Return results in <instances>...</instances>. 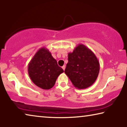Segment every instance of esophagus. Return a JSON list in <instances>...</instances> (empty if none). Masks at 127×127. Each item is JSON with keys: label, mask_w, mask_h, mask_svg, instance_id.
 <instances>
[{"label": "esophagus", "mask_w": 127, "mask_h": 127, "mask_svg": "<svg viewBox=\"0 0 127 127\" xmlns=\"http://www.w3.org/2000/svg\"><path fill=\"white\" fill-rule=\"evenodd\" d=\"M62 68H63V69L64 70H65V65H64L63 66H62Z\"/></svg>", "instance_id": "34e87169"}]
</instances>
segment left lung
Segmentation results:
<instances>
[{"mask_svg":"<svg viewBox=\"0 0 127 127\" xmlns=\"http://www.w3.org/2000/svg\"><path fill=\"white\" fill-rule=\"evenodd\" d=\"M68 56L64 72L73 85L78 89H85L93 85L100 71V63L95 54L79 44Z\"/></svg>","mask_w":127,"mask_h":127,"instance_id":"1","label":"left lung"}]
</instances>
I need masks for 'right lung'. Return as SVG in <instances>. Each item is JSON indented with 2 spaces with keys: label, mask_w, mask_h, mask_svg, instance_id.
Masks as SVG:
<instances>
[{
  "label": "right lung",
  "mask_w": 127,
  "mask_h": 127,
  "mask_svg": "<svg viewBox=\"0 0 127 127\" xmlns=\"http://www.w3.org/2000/svg\"><path fill=\"white\" fill-rule=\"evenodd\" d=\"M63 72V69L45 47L38 49L28 65V73L31 81L44 90L51 89L58 77Z\"/></svg>",
  "instance_id": "right-lung-1"
}]
</instances>
